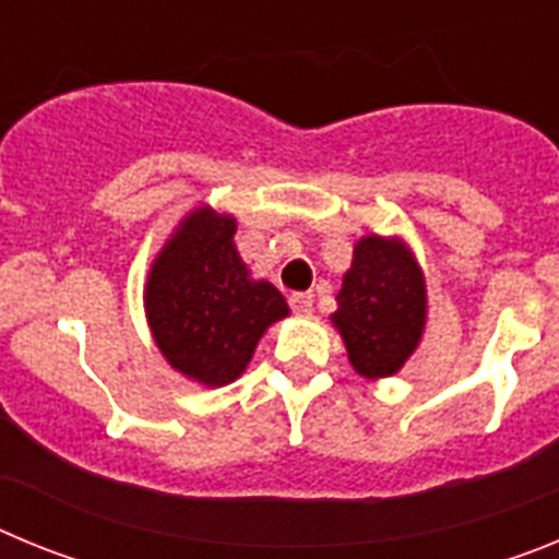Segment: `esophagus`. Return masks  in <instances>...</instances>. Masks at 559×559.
<instances>
[{
  "mask_svg": "<svg viewBox=\"0 0 559 559\" xmlns=\"http://www.w3.org/2000/svg\"><path fill=\"white\" fill-rule=\"evenodd\" d=\"M290 308H294V313L299 316H310V310H313V296L310 294H290Z\"/></svg>",
  "mask_w": 559,
  "mask_h": 559,
  "instance_id": "obj_1",
  "label": "esophagus"
}]
</instances>
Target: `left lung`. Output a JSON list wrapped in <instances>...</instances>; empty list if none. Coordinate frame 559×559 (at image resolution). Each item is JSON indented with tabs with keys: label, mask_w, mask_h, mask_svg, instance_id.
I'll use <instances>...</instances> for the list:
<instances>
[{
	"label": "left lung",
	"mask_w": 559,
	"mask_h": 559,
	"mask_svg": "<svg viewBox=\"0 0 559 559\" xmlns=\"http://www.w3.org/2000/svg\"><path fill=\"white\" fill-rule=\"evenodd\" d=\"M333 319L349 364L374 380L400 372L426 330V280L400 237L367 235L353 251Z\"/></svg>",
	"instance_id": "8db88e82"
}]
</instances>
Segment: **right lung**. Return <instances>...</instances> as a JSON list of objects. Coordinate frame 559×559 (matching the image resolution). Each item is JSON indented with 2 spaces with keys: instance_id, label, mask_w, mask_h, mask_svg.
<instances>
[{
  "instance_id": "right-lung-1",
  "label": "right lung",
  "mask_w": 559,
  "mask_h": 559,
  "mask_svg": "<svg viewBox=\"0 0 559 559\" xmlns=\"http://www.w3.org/2000/svg\"><path fill=\"white\" fill-rule=\"evenodd\" d=\"M235 218L192 210L156 254L145 283L153 341L176 372L226 386L249 367L257 341L288 316L285 296L251 280L235 249Z\"/></svg>"
}]
</instances>
